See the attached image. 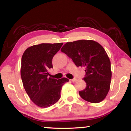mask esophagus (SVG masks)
Returning <instances> with one entry per match:
<instances>
[{
    "instance_id": "34e87169",
    "label": "esophagus",
    "mask_w": 131,
    "mask_h": 131,
    "mask_svg": "<svg viewBox=\"0 0 131 131\" xmlns=\"http://www.w3.org/2000/svg\"><path fill=\"white\" fill-rule=\"evenodd\" d=\"M70 80L71 81H72V82H74V81H76L77 80L76 79H71V80Z\"/></svg>"
}]
</instances>
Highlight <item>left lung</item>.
<instances>
[{
	"label": "left lung",
	"mask_w": 131,
	"mask_h": 131,
	"mask_svg": "<svg viewBox=\"0 0 131 131\" xmlns=\"http://www.w3.org/2000/svg\"><path fill=\"white\" fill-rule=\"evenodd\" d=\"M61 51L72 59L77 67L85 68L83 80L86 87L79 91L84 100L91 103L102 101L110 90L112 79L110 61L100 44L91 40L68 42Z\"/></svg>",
	"instance_id": "obj_1"
}]
</instances>
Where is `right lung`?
<instances>
[{"label": "right lung", "instance_id": "1", "mask_svg": "<svg viewBox=\"0 0 131 131\" xmlns=\"http://www.w3.org/2000/svg\"><path fill=\"white\" fill-rule=\"evenodd\" d=\"M63 43H41L28 48L21 59V76L24 87L35 105L46 108L54 105L61 97L62 87L69 79L49 77L52 59Z\"/></svg>", "mask_w": 131, "mask_h": 131}]
</instances>
